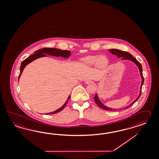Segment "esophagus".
I'll return each mask as SVG.
<instances>
[{
    "label": "esophagus",
    "mask_w": 159,
    "mask_h": 159,
    "mask_svg": "<svg viewBox=\"0 0 159 159\" xmlns=\"http://www.w3.org/2000/svg\"><path fill=\"white\" fill-rule=\"evenodd\" d=\"M85 83L86 84H89L92 83V81L90 80H86L85 81Z\"/></svg>",
    "instance_id": "34e87169"
}]
</instances>
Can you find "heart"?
Masks as SVG:
<instances>
[{"label":"heart","instance_id":"obj_1","mask_svg":"<svg viewBox=\"0 0 159 159\" xmlns=\"http://www.w3.org/2000/svg\"><path fill=\"white\" fill-rule=\"evenodd\" d=\"M82 61L87 66H93L96 65L99 68L105 67L108 63L107 58L104 55L89 56L83 59Z\"/></svg>","mask_w":159,"mask_h":159}]
</instances>
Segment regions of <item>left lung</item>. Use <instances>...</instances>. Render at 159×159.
<instances>
[{"mask_svg": "<svg viewBox=\"0 0 159 159\" xmlns=\"http://www.w3.org/2000/svg\"><path fill=\"white\" fill-rule=\"evenodd\" d=\"M108 51H110V52L111 53L116 56L118 58L122 57V60H128L132 61V62H134L136 66L139 67V73H140V75L141 76V79H142L141 84V87H140V91H139V97H137V98H136V99H135L134 101L132 102L131 104H130V105H128V106H126V107L122 108V109H126V108H129L130 106H131L132 105H133L136 102V101L139 99V97L141 96V89H142V86L143 85V81H144V79H143V68H142V66L137 60V59L135 57H134L132 54L129 53H128L127 52L120 51V50H118V49H109ZM94 101H95V103H97V105H98L99 107H100L101 108L104 109L105 110H110V111H112L113 110V111H115V110H119V109L116 110V109H115V108H110V107L106 106L105 105H103L101 102V101L99 100L97 93L95 94V95L94 97ZM121 109L122 108H120V110H121Z\"/></svg>", "mask_w": 159, "mask_h": 159, "instance_id": "8db88e82", "label": "left lung"}]
</instances>
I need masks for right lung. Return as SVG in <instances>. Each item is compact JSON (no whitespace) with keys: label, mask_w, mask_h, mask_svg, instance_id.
Listing matches in <instances>:
<instances>
[{"label":"right lung","mask_w":159,"mask_h":159,"mask_svg":"<svg viewBox=\"0 0 159 159\" xmlns=\"http://www.w3.org/2000/svg\"><path fill=\"white\" fill-rule=\"evenodd\" d=\"M34 54H31L30 56H29L27 58H26L25 60L21 63L20 67V75L18 76V81L20 79V75L23 72L24 68L25 66L29 64L30 62H32L37 58L42 57H45L47 55L45 54H48L50 56H56V57H62L63 58H68L69 57L70 55V52L69 51H64V50H61L58 49L57 48H44L43 49H39L38 51H35L34 52ZM70 96L68 97L67 100L66 102V103L63 105L61 107L58 108L56 110V111H53V112H49L47 113L46 114H55L57 112H60L61 110H63V108L66 107V105L67 104V102H68V100L70 99Z\"/></svg>","instance_id":"1"}]
</instances>
